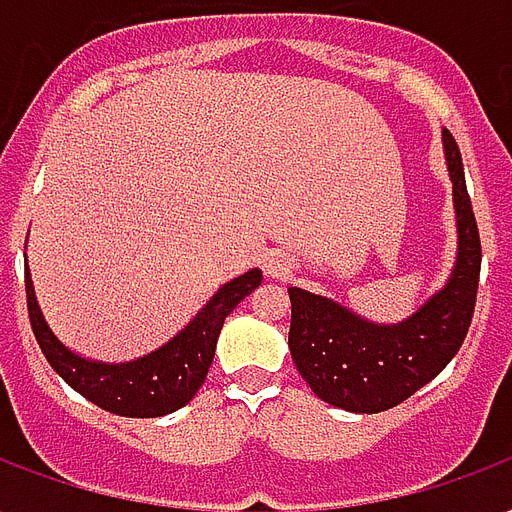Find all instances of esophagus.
<instances>
[{"label": "esophagus", "mask_w": 512, "mask_h": 512, "mask_svg": "<svg viewBox=\"0 0 512 512\" xmlns=\"http://www.w3.org/2000/svg\"><path fill=\"white\" fill-rule=\"evenodd\" d=\"M267 272L272 277H285V275H288V261L280 259V256H275V259L267 264Z\"/></svg>", "instance_id": "1"}]
</instances>
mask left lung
<instances>
[{"label": "left lung", "instance_id": "obj_1", "mask_svg": "<svg viewBox=\"0 0 512 512\" xmlns=\"http://www.w3.org/2000/svg\"><path fill=\"white\" fill-rule=\"evenodd\" d=\"M451 197L457 216V259L441 291L398 323H374L339 301L288 288V347L304 382L331 406L352 414H379L433 382L462 347L473 320L481 237L465 186L462 154L443 130Z\"/></svg>", "mask_w": 512, "mask_h": 512}]
</instances>
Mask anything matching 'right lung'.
<instances>
[{"instance_id": "add662e5", "label": "right lung", "mask_w": 512, "mask_h": 512, "mask_svg": "<svg viewBox=\"0 0 512 512\" xmlns=\"http://www.w3.org/2000/svg\"><path fill=\"white\" fill-rule=\"evenodd\" d=\"M259 285L261 269H248L245 275L221 285L205 301V307L162 347L146 352L144 358L104 363L79 355L53 334V328L47 326L45 315L39 310L29 264H26V301H29L31 328L47 363L71 390H77L90 403L101 406L109 414L138 419L173 414L197 395L216 355V342L224 320Z\"/></svg>"}]
</instances>
